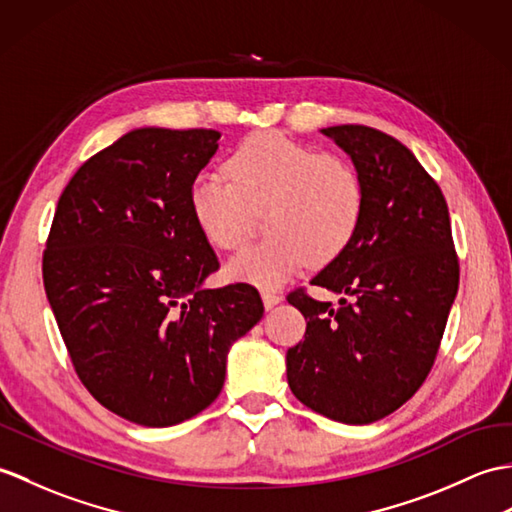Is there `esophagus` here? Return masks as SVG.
Listing matches in <instances>:
<instances>
[{"mask_svg":"<svg viewBox=\"0 0 512 512\" xmlns=\"http://www.w3.org/2000/svg\"><path fill=\"white\" fill-rule=\"evenodd\" d=\"M261 301H264L266 310H272V307L279 305L283 301V296H279L275 292H261Z\"/></svg>","mask_w":512,"mask_h":512,"instance_id":"obj_1","label":"esophagus"}]
</instances>
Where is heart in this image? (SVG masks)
<instances>
[{"label":"heart","instance_id":"heart-1","mask_svg":"<svg viewBox=\"0 0 512 512\" xmlns=\"http://www.w3.org/2000/svg\"><path fill=\"white\" fill-rule=\"evenodd\" d=\"M224 174H198L187 202L202 237L220 248L240 246L251 211L266 209L261 242L237 253L224 272L231 281L277 290L314 261L329 264L347 251L364 216V183L349 161L316 154L281 133H259L237 146Z\"/></svg>","mask_w":512,"mask_h":512}]
</instances>
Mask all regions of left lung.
Returning <instances> with one entry per match:
<instances>
[{
    "label": "left lung",
    "mask_w": 512,
    "mask_h": 512,
    "mask_svg": "<svg viewBox=\"0 0 512 512\" xmlns=\"http://www.w3.org/2000/svg\"><path fill=\"white\" fill-rule=\"evenodd\" d=\"M364 183L353 242L310 281L340 307L292 292L305 338L285 353L288 386L331 421L366 425L425 382L458 292V259L441 187L395 137L368 126L320 128Z\"/></svg>",
    "instance_id": "1"
}]
</instances>
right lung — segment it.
I'll return each mask as SVG.
<instances>
[{"instance_id": "1", "label": "right lung", "mask_w": 512, "mask_h": 512, "mask_svg": "<svg viewBox=\"0 0 512 512\" xmlns=\"http://www.w3.org/2000/svg\"><path fill=\"white\" fill-rule=\"evenodd\" d=\"M218 130L135 128L58 198L43 285L76 373L104 408L170 427L211 406L235 340L264 316L248 283L209 290L218 257L187 192Z\"/></svg>"}]
</instances>
